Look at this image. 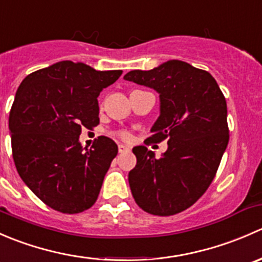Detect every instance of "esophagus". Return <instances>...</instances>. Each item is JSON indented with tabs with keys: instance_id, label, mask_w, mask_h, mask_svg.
<instances>
[{
	"instance_id": "obj_1",
	"label": "esophagus",
	"mask_w": 262,
	"mask_h": 262,
	"mask_svg": "<svg viewBox=\"0 0 262 262\" xmlns=\"http://www.w3.org/2000/svg\"><path fill=\"white\" fill-rule=\"evenodd\" d=\"M118 149H119V153H125V152H129V150H130V148L124 146V144H119Z\"/></svg>"
}]
</instances>
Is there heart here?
<instances>
[{"mask_svg": "<svg viewBox=\"0 0 262 262\" xmlns=\"http://www.w3.org/2000/svg\"><path fill=\"white\" fill-rule=\"evenodd\" d=\"M118 136L120 137L121 139H124V141H130V138H132L130 133H129V132H126V130H121V132H119Z\"/></svg>", "mask_w": 262, "mask_h": 262, "instance_id": "b5f03b06", "label": "heart"}]
</instances>
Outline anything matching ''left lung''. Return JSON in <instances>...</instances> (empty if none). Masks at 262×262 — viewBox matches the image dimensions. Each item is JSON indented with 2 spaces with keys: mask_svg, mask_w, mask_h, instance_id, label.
I'll return each instance as SVG.
<instances>
[{
  "mask_svg": "<svg viewBox=\"0 0 262 262\" xmlns=\"http://www.w3.org/2000/svg\"><path fill=\"white\" fill-rule=\"evenodd\" d=\"M124 80L160 94V116L144 143L168 144L161 158L146 146L133 148L137 165L128 180L134 200L153 215L180 213L207 191L228 144L226 99L209 72L178 59L130 71Z\"/></svg>",
  "mask_w": 262,
  "mask_h": 262,
  "instance_id": "left-lung-1",
  "label": "left lung"
}]
</instances>
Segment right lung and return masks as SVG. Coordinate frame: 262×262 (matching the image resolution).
Masks as SVG:
<instances>
[{"label":"right lung","instance_id":"obj_1","mask_svg":"<svg viewBox=\"0 0 262 262\" xmlns=\"http://www.w3.org/2000/svg\"><path fill=\"white\" fill-rule=\"evenodd\" d=\"M123 71L62 60L24 78L9 118L12 157L29 189L52 209L76 214L96 202L118 146L107 137L81 146L82 128L100 123V92Z\"/></svg>","mask_w":262,"mask_h":262}]
</instances>
